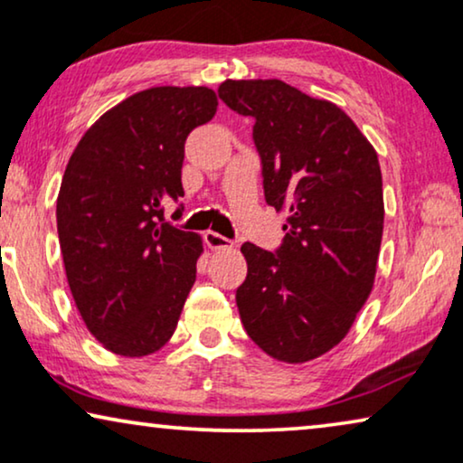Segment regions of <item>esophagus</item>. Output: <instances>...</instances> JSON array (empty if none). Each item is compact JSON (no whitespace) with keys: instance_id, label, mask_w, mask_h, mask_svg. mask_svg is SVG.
I'll use <instances>...</instances> for the list:
<instances>
[{"instance_id":"esophagus-1","label":"esophagus","mask_w":463,"mask_h":463,"mask_svg":"<svg viewBox=\"0 0 463 463\" xmlns=\"http://www.w3.org/2000/svg\"><path fill=\"white\" fill-rule=\"evenodd\" d=\"M204 242L208 244V249H213V250L233 249L232 240H227L225 236H221V233H217V232H206L204 233Z\"/></svg>"}]
</instances>
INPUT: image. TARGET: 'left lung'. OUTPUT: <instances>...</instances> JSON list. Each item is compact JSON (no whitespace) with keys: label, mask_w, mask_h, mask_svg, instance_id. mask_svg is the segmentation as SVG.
Returning <instances> with one entry per match:
<instances>
[{"label":"left lung","mask_w":463,"mask_h":463,"mask_svg":"<svg viewBox=\"0 0 463 463\" xmlns=\"http://www.w3.org/2000/svg\"><path fill=\"white\" fill-rule=\"evenodd\" d=\"M219 99L255 119L265 202L287 211L276 252L242 244L240 320L271 358L299 364L333 350L375 282L383 233L377 151L331 100L282 80H225Z\"/></svg>","instance_id":"8db88e82"}]
</instances>
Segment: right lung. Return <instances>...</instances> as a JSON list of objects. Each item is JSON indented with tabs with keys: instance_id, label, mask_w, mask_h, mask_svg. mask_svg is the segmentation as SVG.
Returning a JSON list of instances; mask_svg holds the SVG:
<instances>
[{
	"instance_id": "obj_1",
	"label": "right lung",
	"mask_w": 463,
	"mask_h": 463,
	"mask_svg": "<svg viewBox=\"0 0 463 463\" xmlns=\"http://www.w3.org/2000/svg\"><path fill=\"white\" fill-rule=\"evenodd\" d=\"M217 105L206 86L149 88L103 113L69 157L56 200L67 282L88 331L118 356L166 345L195 282L202 238L166 223L164 204L185 194V138Z\"/></svg>"
}]
</instances>
